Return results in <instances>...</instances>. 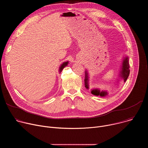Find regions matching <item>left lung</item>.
<instances>
[{"mask_svg": "<svg viewBox=\"0 0 148 148\" xmlns=\"http://www.w3.org/2000/svg\"><path fill=\"white\" fill-rule=\"evenodd\" d=\"M130 65L128 62V57H126L123 61L122 62V70L121 71L120 76L123 78L124 82H125L127 79L129 75H130ZM88 73L87 71H86V77H85V87L88 89ZM91 93L97 96H101V97H105L107 95V91H100L98 89H94L91 91Z\"/></svg>", "mask_w": 148, "mask_h": 148, "instance_id": "left-lung-1", "label": "left lung"}]
</instances>
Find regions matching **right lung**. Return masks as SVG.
I'll list each match as a JSON object with an SVG mask.
<instances>
[{
  "instance_id": "1",
  "label": "right lung",
  "mask_w": 148,
  "mask_h": 148,
  "mask_svg": "<svg viewBox=\"0 0 148 148\" xmlns=\"http://www.w3.org/2000/svg\"><path fill=\"white\" fill-rule=\"evenodd\" d=\"M68 62H69L67 61V62H64L62 63V64H61V67H60V72L62 71V70L63 69H64L66 66H67Z\"/></svg>"
}]
</instances>
